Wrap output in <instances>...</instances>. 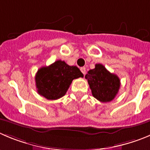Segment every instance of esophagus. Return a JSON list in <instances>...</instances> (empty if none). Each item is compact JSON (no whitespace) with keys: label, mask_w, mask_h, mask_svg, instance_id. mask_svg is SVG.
Returning a JSON list of instances; mask_svg holds the SVG:
<instances>
[{"label":"esophagus","mask_w":150,"mask_h":150,"mask_svg":"<svg viewBox=\"0 0 150 150\" xmlns=\"http://www.w3.org/2000/svg\"><path fill=\"white\" fill-rule=\"evenodd\" d=\"M80 69H81V72L83 74V75L86 74V68H85V67H81Z\"/></svg>","instance_id":"esophagus-1"}]
</instances>
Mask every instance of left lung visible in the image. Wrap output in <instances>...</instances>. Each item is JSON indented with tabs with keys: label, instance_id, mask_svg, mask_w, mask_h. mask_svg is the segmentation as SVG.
<instances>
[{
	"label": "left lung",
	"instance_id": "8db88e82",
	"mask_svg": "<svg viewBox=\"0 0 150 150\" xmlns=\"http://www.w3.org/2000/svg\"><path fill=\"white\" fill-rule=\"evenodd\" d=\"M93 97L101 102L112 100L119 91L121 81L115 74L109 72L103 65L96 64L93 69L85 75Z\"/></svg>",
	"mask_w": 150,
	"mask_h": 150
}]
</instances>
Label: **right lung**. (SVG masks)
I'll return each instance as SVG.
<instances>
[{
    "label": "right lung",
    "mask_w": 150,
    "mask_h": 150,
    "mask_svg": "<svg viewBox=\"0 0 150 150\" xmlns=\"http://www.w3.org/2000/svg\"><path fill=\"white\" fill-rule=\"evenodd\" d=\"M83 75L75 66H69L58 60L49 67H43L35 75L38 94L48 100H57L67 93L72 80L83 78Z\"/></svg>",
    "instance_id": "1"
}]
</instances>
